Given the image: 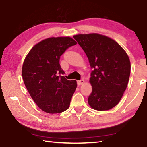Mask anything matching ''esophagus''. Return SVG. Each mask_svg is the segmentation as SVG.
I'll return each instance as SVG.
<instances>
[{"label": "esophagus", "mask_w": 147, "mask_h": 147, "mask_svg": "<svg viewBox=\"0 0 147 147\" xmlns=\"http://www.w3.org/2000/svg\"><path fill=\"white\" fill-rule=\"evenodd\" d=\"M84 80H78V81H77V84L78 85H82L83 83H84Z\"/></svg>", "instance_id": "34e87169"}]
</instances>
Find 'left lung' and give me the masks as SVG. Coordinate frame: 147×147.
I'll list each match as a JSON object with an SVG mask.
<instances>
[{"label": "left lung", "mask_w": 147, "mask_h": 147, "mask_svg": "<svg viewBox=\"0 0 147 147\" xmlns=\"http://www.w3.org/2000/svg\"><path fill=\"white\" fill-rule=\"evenodd\" d=\"M73 37L92 69L89 105L96 110H110L120 102L127 86L131 72L127 54L116 41L100 34H79Z\"/></svg>", "instance_id": "8db88e82"}]
</instances>
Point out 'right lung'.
Masks as SVG:
<instances>
[{
  "mask_svg": "<svg viewBox=\"0 0 147 147\" xmlns=\"http://www.w3.org/2000/svg\"><path fill=\"white\" fill-rule=\"evenodd\" d=\"M76 45L69 37H50L37 43L26 57L22 77L30 96L38 107L48 113H59L69 107L77 87L76 80L63 76L60 56Z\"/></svg>",
  "mask_w": 147,
  "mask_h": 147,
  "instance_id": "add662e5",
  "label": "right lung"
}]
</instances>
